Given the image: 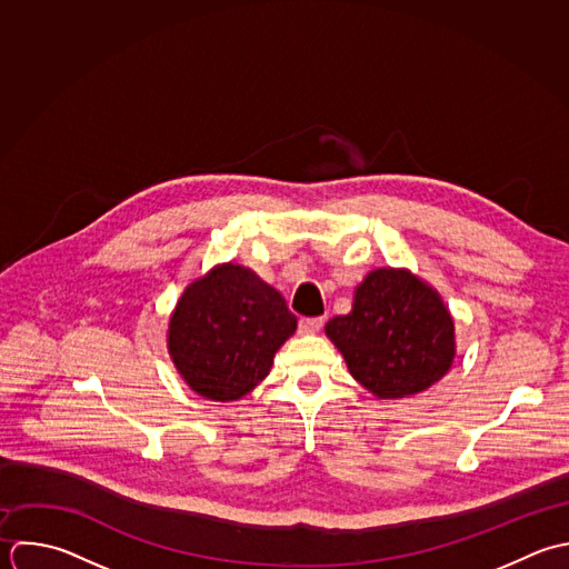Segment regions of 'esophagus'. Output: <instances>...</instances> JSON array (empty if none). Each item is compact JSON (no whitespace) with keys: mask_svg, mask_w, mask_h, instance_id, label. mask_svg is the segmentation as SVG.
Wrapping results in <instances>:
<instances>
[{"mask_svg":"<svg viewBox=\"0 0 569 569\" xmlns=\"http://www.w3.org/2000/svg\"><path fill=\"white\" fill-rule=\"evenodd\" d=\"M323 328V317H303L299 319L301 332H319Z\"/></svg>","mask_w":569,"mask_h":569,"instance_id":"34e87169","label":"esophagus"}]
</instances>
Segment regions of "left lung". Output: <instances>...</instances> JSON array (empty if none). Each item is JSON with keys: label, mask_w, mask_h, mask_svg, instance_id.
Masks as SVG:
<instances>
[{"label": "left lung", "mask_w": 569, "mask_h": 569, "mask_svg": "<svg viewBox=\"0 0 569 569\" xmlns=\"http://www.w3.org/2000/svg\"><path fill=\"white\" fill-rule=\"evenodd\" d=\"M326 332L350 375L379 399L428 390L455 359V323L441 297L406 270L381 268L355 290L352 312L332 317Z\"/></svg>", "instance_id": "left-lung-1"}]
</instances>
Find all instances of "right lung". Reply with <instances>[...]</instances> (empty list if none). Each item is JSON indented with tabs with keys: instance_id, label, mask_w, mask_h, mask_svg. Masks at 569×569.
<instances>
[{
	"instance_id": "right-lung-1",
	"label": "right lung",
	"mask_w": 569,
	"mask_h": 569,
	"mask_svg": "<svg viewBox=\"0 0 569 569\" xmlns=\"http://www.w3.org/2000/svg\"><path fill=\"white\" fill-rule=\"evenodd\" d=\"M297 330L286 299L241 266H219L181 295L168 328L186 383L212 401H237L270 372Z\"/></svg>"
}]
</instances>
